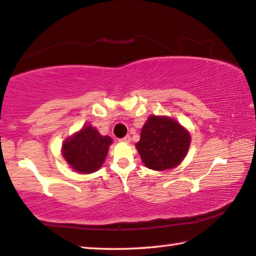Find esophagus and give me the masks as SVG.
I'll return each instance as SVG.
<instances>
[{"instance_id":"esophagus-1","label":"esophagus","mask_w":256,"mask_h":256,"mask_svg":"<svg viewBox=\"0 0 256 256\" xmlns=\"http://www.w3.org/2000/svg\"><path fill=\"white\" fill-rule=\"evenodd\" d=\"M119 140H120V142H122V143H129V142H130V136L127 135V136L122 137V138H120Z\"/></svg>"}]
</instances>
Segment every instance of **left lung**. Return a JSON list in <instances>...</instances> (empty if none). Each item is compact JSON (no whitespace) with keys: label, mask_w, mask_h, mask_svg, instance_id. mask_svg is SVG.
Segmentation results:
<instances>
[{"label":"left lung","mask_w":256,"mask_h":256,"mask_svg":"<svg viewBox=\"0 0 256 256\" xmlns=\"http://www.w3.org/2000/svg\"><path fill=\"white\" fill-rule=\"evenodd\" d=\"M188 132L167 116H150L142 128L136 143L145 166L153 170H166L178 166L190 146Z\"/></svg>","instance_id":"8db88e82"}]
</instances>
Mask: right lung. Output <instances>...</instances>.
<instances>
[{
	"instance_id": "obj_1",
	"label": "right lung",
	"mask_w": 256,
	"mask_h": 256,
	"mask_svg": "<svg viewBox=\"0 0 256 256\" xmlns=\"http://www.w3.org/2000/svg\"><path fill=\"white\" fill-rule=\"evenodd\" d=\"M112 138L102 136L88 124L62 144V156L74 170L90 174L98 170L108 156Z\"/></svg>"
}]
</instances>
